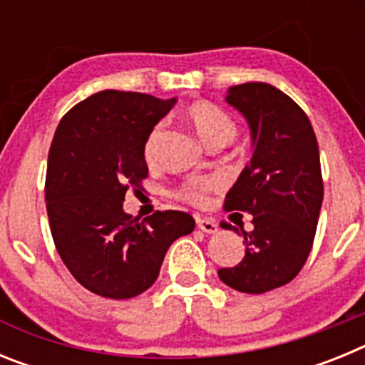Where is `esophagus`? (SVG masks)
Here are the masks:
<instances>
[{"instance_id":"esophagus-1","label":"esophagus","mask_w":365,"mask_h":365,"mask_svg":"<svg viewBox=\"0 0 365 365\" xmlns=\"http://www.w3.org/2000/svg\"><path fill=\"white\" fill-rule=\"evenodd\" d=\"M195 222H197V227L201 228L202 232H206V234H214V232H217V222L212 221V219L197 217Z\"/></svg>"}]
</instances>
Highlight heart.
<instances>
[{
  "instance_id": "obj_1",
  "label": "heart",
  "mask_w": 365,
  "mask_h": 365,
  "mask_svg": "<svg viewBox=\"0 0 365 365\" xmlns=\"http://www.w3.org/2000/svg\"><path fill=\"white\" fill-rule=\"evenodd\" d=\"M185 115L206 146H212V144L217 143H230L235 133H237V125L232 120L230 115L215 104H212V102H206V100H199V102L190 104L186 108ZM160 137H163V124L153 125L150 135L146 137V143H144V157L148 160L153 159ZM212 188H214V180L212 179L190 180L185 186H180L177 195L182 201L192 202V205H202Z\"/></svg>"
}]
</instances>
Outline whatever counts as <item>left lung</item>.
<instances>
[{"label": "left lung", "mask_w": 365, "mask_h": 365, "mask_svg": "<svg viewBox=\"0 0 365 365\" xmlns=\"http://www.w3.org/2000/svg\"><path fill=\"white\" fill-rule=\"evenodd\" d=\"M225 100L247 118L254 148L225 210L252 214L254 230L241 228L245 257L217 274L235 291L263 294L292 282L311 252L324 201L320 151L305 111L270 83L234 86Z\"/></svg>", "instance_id": "1"}]
</instances>
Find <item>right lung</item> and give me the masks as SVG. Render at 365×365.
I'll return each instance as SVG.
<instances>
[{
	"mask_svg": "<svg viewBox=\"0 0 365 365\" xmlns=\"http://www.w3.org/2000/svg\"><path fill=\"white\" fill-rule=\"evenodd\" d=\"M173 104L108 89L69 109L54 133L45 177L51 234L74 279L104 298L143 294L170 245L195 228L186 212L140 221L122 210L125 192L148 177L146 137Z\"/></svg>",
	"mask_w": 365,
	"mask_h": 365,
	"instance_id": "1",
	"label": "right lung"
}]
</instances>
